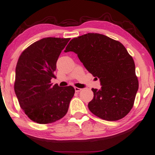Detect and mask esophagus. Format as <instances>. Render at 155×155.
I'll return each instance as SVG.
<instances>
[{
	"label": "esophagus",
	"mask_w": 155,
	"mask_h": 155,
	"mask_svg": "<svg viewBox=\"0 0 155 155\" xmlns=\"http://www.w3.org/2000/svg\"><path fill=\"white\" fill-rule=\"evenodd\" d=\"M75 91L77 92V93H79L80 91H82V88H78V87H75Z\"/></svg>",
	"instance_id": "1"
}]
</instances>
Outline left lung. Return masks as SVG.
I'll list each match as a JSON object with an SVG mask.
<instances>
[{"label": "left lung", "instance_id": "obj_1", "mask_svg": "<svg viewBox=\"0 0 155 155\" xmlns=\"http://www.w3.org/2000/svg\"><path fill=\"white\" fill-rule=\"evenodd\" d=\"M68 51L78 54L86 69L100 80L101 88H92L91 112L108 121L124 117L134 106L139 86L134 61L124 46L104 35L88 33L71 40L64 50Z\"/></svg>", "mask_w": 155, "mask_h": 155}]
</instances>
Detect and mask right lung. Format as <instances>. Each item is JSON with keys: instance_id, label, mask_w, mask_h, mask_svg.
Returning <instances> with one entry per match:
<instances>
[{"instance_id": "right-lung-1", "label": "right lung", "mask_w": 155, "mask_h": 155, "mask_svg": "<svg viewBox=\"0 0 155 155\" xmlns=\"http://www.w3.org/2000/svg\"><path fill=\"white\" fill-rule=\"evenodd\" d=\"M69 38H43L28 46L15 68V93L21 109L31 120L51 123L66 114L74 95L72 86H52L56 62Z\"/></svg>"}]
</instances>
